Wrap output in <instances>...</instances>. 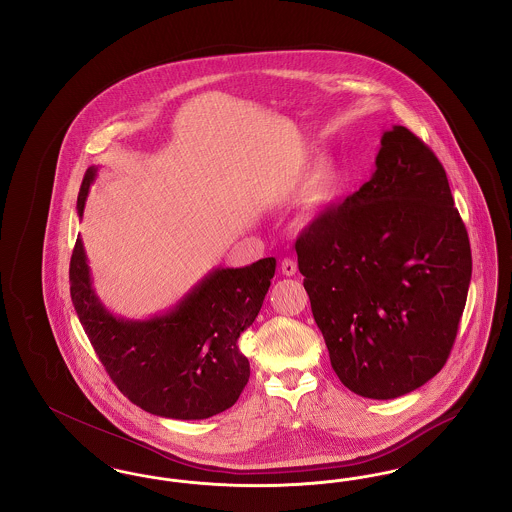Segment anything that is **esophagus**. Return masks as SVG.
<instances>
[{"mask_svg":"<svg viewBox=\"0 0 512 512\" xmlns=\"http://www.w3.org/2000/svg\"><path fill=\"white\" fill-rule=\"evenodd\" d=\"M280 268H282L284 276H295V272H297V265H295V261H292V259H284L280 263Z\"/></svg>","mask_w":512,"mask_h":512,"instance_id":"1","label":"esophagus"}]
</instances>
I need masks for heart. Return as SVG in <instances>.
<instances>
[{"instance_id": "obj_1", "label": "heart", "mask_w": 512, "mask_h": 512, "mask_svg": "<svg viewBox=\"0 0 512 512\" xmlns=\"http://www.w3.org/2000/svg\"><path fill=\"white\" fill-rule=\"evenodd\" d=\"M343 186V172L334 157L318 159L293 207V222L309 226L334 203Z\"/></svg>"}]
</instances>
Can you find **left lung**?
I'll return each instance as SVG.
<instances>
[{
    "mask_svg": "<svg viewBox=\"0 0 512 512\" xmlns=\"http://www.w3.org/2000/svg\"><path fill=\"white\" fill-rule=\"evenodd\" d=\"M376 171L299 236L303 286L341 384L395 399L445 365L472 276L470 242L438 157L405 126Z\"/></svg>",
    "mask_w": 512,
    "mask_h": 512,
    "instance_id": "8db88e82",
    "label": "left lung"
}]
</instances>
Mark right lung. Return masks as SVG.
I'll use <instances>...</instances> for the list:
<instances>
[{"mask_svg": "<svg viewBox=\"0 0 512 512\" xmlns=\"http://www.w3.org/2000/svg\"><path fill=\"white\" fill-rule=\"evenodd\" d=\"M98 169L90 167L82 180L80 219ZM274 270V257L213 268L169 311L142 320L101 303L80 236L69 280L74 311L117 388L147 413L203 420L230 409L244 391L249 361L238 340L259 315Z\"/></svg>", "mask_w": 512, "mask_h": 512, "instance_id": "1", "label": "right lung"}]
</instances>
